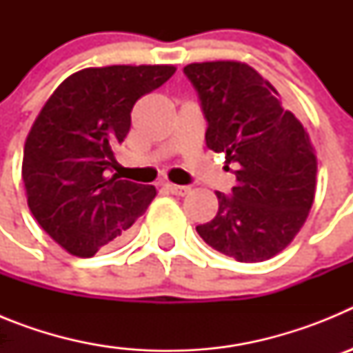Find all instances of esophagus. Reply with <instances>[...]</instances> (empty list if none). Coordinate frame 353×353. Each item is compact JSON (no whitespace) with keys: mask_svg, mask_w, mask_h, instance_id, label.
<instances>
[{"mask_svg":"<svg viewBox=\"0 0 353 353\" xmlns=\"http://www.w3.org/2000/svg\"><path fill=\"white\" fill-rule=\"evenodd\" d=\"M164 187H166L168 191L171 192V194L174 196H185L189 194V191H191V187H187V185H176V183H164Z\"/></svg>","mask_w":353,"mask_h":353,"instance_id":"34e87169","label":"esophagus"}]
</instances>
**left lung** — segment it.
I'll list each match as a JSON object with an SVG mask.
<instances>
[{"label": "left lung", "instance_id": "obj_1", "mask_svg": "<svg viewBox=\"0 0 353 353\" xmlns=\"http://www.w3.org/2000/svg\"><path fill=\"white\" fill-rule=\"evenodd\" d=\"M208 121L207 146L235 173L232 196L215 191L219 210L196 232L215 251L242 263L288 248L304 226L316 191V152L272 84L242 61L183 68Z\"/></svg>", "mask_w": 353, "mask_h": 353}]
</instances>
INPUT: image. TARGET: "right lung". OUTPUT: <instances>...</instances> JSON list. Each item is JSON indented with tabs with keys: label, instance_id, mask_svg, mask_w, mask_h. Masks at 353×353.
Wrapping results in <instances>:
<instances>
[{
	"label": "right lung",
	"instance_id": "add662e5",
	"mask_svg": "<svg viewBox=\"0 0 353 353\" xmlns=\"http://www.w3.org/2000/svg\"><path fill=\"white\" fill-rule=\"evenodd\" d=\"M174 65L88 67L52 92L24 143L28 207L72 256L117 244L157 196L154 185L105 171L130 129V111L174 74Z\"/></svg>",
	"mask_w": 353,
	"mask_h": 353
}]
</instances>
